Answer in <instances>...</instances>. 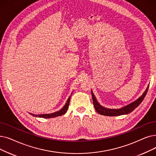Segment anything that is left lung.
Masks as SVG:
<instances>
[{
    "label": "left lung",
    "instance_id": "1",
    "mask_svg": "<svg viewBox=\"0 0 156 156\" xmlns=\"http://www.w3.org/2000/svg\"><path fill=\"white\" fill-rule=\"evenodd\" d=\"M148 87H149V85H148L147 88L144 92V94H142L138 99H137L136 101H134V102L129 104L128 105L120 108V109H110V108H106L100 105L99 103L98 102L96 98H95L92 90L91 92H92V97L93 100L94 106L98 113L105 116L113 117V116H119V115H127L128 113H130L131 112H132L135 108H136L140 105V103L142 102V101H143L144 99L145 98L146 94L147 93Z\"/></svg>",
    "mask_w": 156,
    "mask_h": 156
}]
</instances>
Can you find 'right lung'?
Returning a JSON list of instances; mask_svg holds the SVG:
<instances>
[{
	"label": "right lung",
	"instance_id": "add662e5",
	"mask_svg": "<svg viewBox=\"0 0 156 156\" xmlns=\"http://www.w3.org/2000/svg\"><path fill=\"white\" fill-rule=\"evenodd\" d=\"M70 98H71V96H69L68 99L67 100V102H66V105L64 106V107L62 108V109H60L59 111H57L56 112H54V113H49V114H41V115H34V114L30 113H29L31 115H32L34 117L44 118V119L54 118V117H56L61 116V115H62L65 114L66 113L67 109H68V107H69V102H70Z\"/></svg>",
	"mask_w": 156,
	"mask_h": 156
}]
</instances>
